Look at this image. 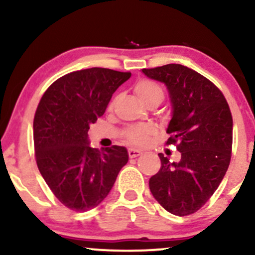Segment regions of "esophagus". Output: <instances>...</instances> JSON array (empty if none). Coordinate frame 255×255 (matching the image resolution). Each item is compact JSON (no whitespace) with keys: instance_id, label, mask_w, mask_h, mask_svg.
I'll return each mask as SVG.
<instances>
[{"instance_id":"34e87169","label":"esophagus","mask_w":255,"mask_h":255,"mask_svg":"<svg viewBox=\"0 0 255 255\" xmlns=\"http://www.w3.org/2000/svg\"><path fill=\"white\" fill-rule=\"evenodd\" d=\"M141 153H142L141 151H140V150H135V148H129V150H128V156H129V158L139 157Z\"/></svg>"}]
</instances>
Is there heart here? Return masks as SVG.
<instances>
[{
    "label": "heart",
    "instance_id": "heart-1",
    "mask_svg": "<svg viewBox=\"0 0 255 255\" xmlns=\"http://www.w3.org/2000/svg\"><path fill=\"white\" fill-rule=\"evenodd\" d=\"M134 92L140 101L146 105L159 104L164 99V90L159 84L148 79H141L134 85ZM115 99L110 102L109 110L114 108ZM156 133V127L148 124L129 126L122 131L125 141L134 146H144L148 142L150 137Z\"/></svg>",
    "mask_w": 255,
    "mask_h": 255
}]
</instances>
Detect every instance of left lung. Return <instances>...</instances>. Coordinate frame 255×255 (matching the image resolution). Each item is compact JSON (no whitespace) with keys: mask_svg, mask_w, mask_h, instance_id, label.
Listing matches in <instances>:
<instances>
[{"mask_svg":"<svg viewBox=\"0 0 255 255\" xmlns=\"http://www.w3.org/2000/svg\"><path fill=\"white\" fill-rule=\"evenodd\" d=\"M147 78L166 86L172 108L166 145H176L180 162L159 153V171L150 178V191L168 212L187 216L212 197L229 166L233 118L221 90L182 64L142 69Z\"/></svg>","mask_w":255,"mask_h":255,"instance_id":"obj_1","label":"left lung"}]
</instances>
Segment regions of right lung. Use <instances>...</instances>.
I'll use <instances>...</instances> for the list:
<instances>
[{
	"label": "right lung",
	"mask_w": 255,
	"mask_h": 255,
	"mask_svg": "<svg viewBox=\"0 0 255 255\" xmlns=\"http://www.w3.org/2000/svg\"><path fill=\"white\" fill-rule=\"evenodd\" d=\"M129 78V72L98 67L68 73L49 86L38 104L33 120L38 169L55 197L73 211L98 206L127 164V148L91 147L87 131Z\"/></svg>",
	"instance_id": "right-lung-1"
}]
</instances>
